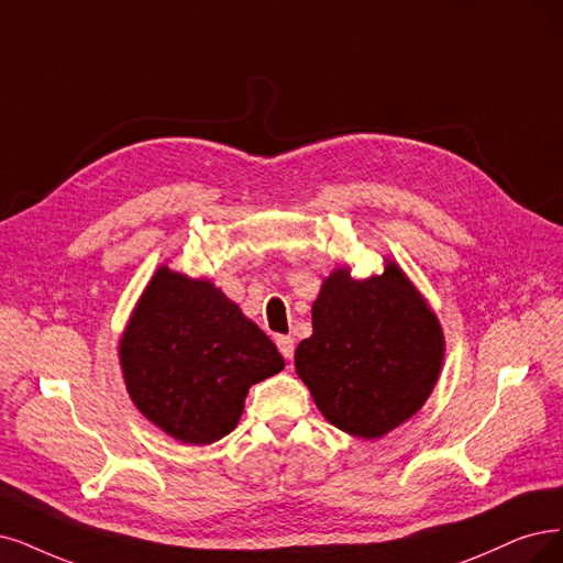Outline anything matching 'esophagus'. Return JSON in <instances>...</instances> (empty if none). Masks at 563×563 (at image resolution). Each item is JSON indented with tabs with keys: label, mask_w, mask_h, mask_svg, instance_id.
<instances>
[{
	"label": "esophagus",
	"mask_w": 563,
	"mask_h": 563,
	"mask_svg": "<svg viewBox=\"0 0 563 563\" xmlns=\"http://www.w3.org/2000/svg\"><path fill=\"white\" fill-rule=\"evenodd\" d=\"M276 343H278L280 355H283L285 360H292V357H295V339H292V336H278Z\"/></svg>",
	"instance_id": "34e87169"
}]
</instances>
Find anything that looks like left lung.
<instances>
[{
    "instance_id": "8db88e82",
    "label": "left lung",
    "mask_w": 563,
    "mask_h": 563,
    "mask_svg": "<svg viewBox=\"0 0 563 563\" xmlns=\"http://www.w3.org/2000/svg\"><path fill=\"white\" fill-rule=\"evenodd\" d=\"M313 334L295 352L297 376L336 429L376 441L408 422L439 383L443 327L406 271L352 278L334 268L313 301Z\"/></svg>"
}]
</instances>
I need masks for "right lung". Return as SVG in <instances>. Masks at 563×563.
Here are the masks:
<instances>
[{"label": "right lung", "instance_id": "right-lung-1", "mask_svg": "<svg viewBox=\"0 0 563 563\" xmlns=\"http://www.w3.org/2000/svg\"><path fill=\"white\" fill-rule=\"evenodd\" d=\"M118 360L139 412L185 445L234 431L247 389L285 366L274 341L220 287L166 264L134 303Z\"/></svg>", "mask_w": 563, "mask_h": 563}]
</instances>
